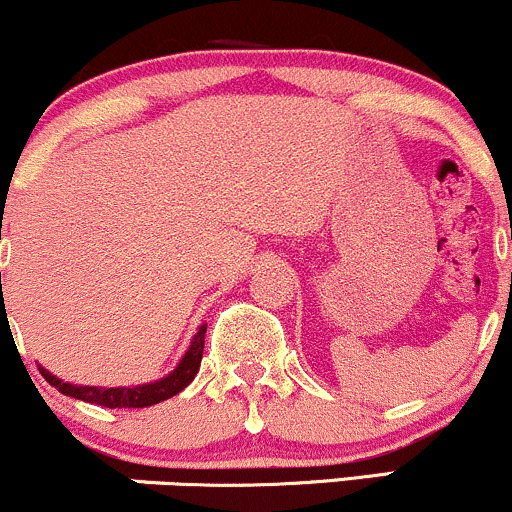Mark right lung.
<instances>
[{"mask_svg":"<svg viewBox=\"0 0 512 512\" xmlns=\"http://www.w3.org/2000/svg\"><path fill=\"white\" fill-rule=\"evenodd\" d=\"M2 239V234H0ZM2 278V275H0ZM205 329L208 324H203L195 333V338L191 341V348L188 353L183 355V360L171 372L169 377L164 380L152 382V384H142V387H123V389H99V387H74V384H67L62 380H57L55 375H50L48 370L40 367V375L45 377V382L53 384L57 392L74 396V399L89 401V404L103 406V409H145V406H154L159 401L171 399L186 389L188 384L193 382V377L198 375L200 370V360H203V348H205Z\"/></svg>","mask_w":512,"mask_h":512,"instance_id":"add662e5","label":"right lung"}]
</instances>
